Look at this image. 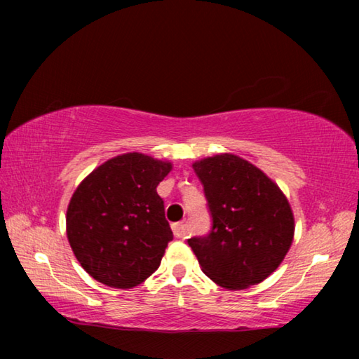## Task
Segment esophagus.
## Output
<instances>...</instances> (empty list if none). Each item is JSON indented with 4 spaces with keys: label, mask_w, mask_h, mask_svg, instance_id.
I'll use <instances>...</instances> for the list:
<instances>
[{
    "label": "esophagus",
    "mask_w": 359,
    "mask_h": 359,
    "mask_svg": "<svg viewBox=\"0 0 359 359\" xmlns=\"http://www.w3.org/2000/svg\"><path fill=\"white\" fill-rule=\"evenodd\" d=\"M172 233L177 236V238H184V236H187V226L184 222H177V223H172Z\"/></svg>",
    "instance_id": "esophagus-1"
}]
</instances>
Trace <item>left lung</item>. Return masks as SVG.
Wrapping results in <instances>:
<instances>
[{"label": "left lung", "instance_id": "8db88e82", "mask_svg": "<svg viewBox=\"0 0 359 359\" xmlns=\"http://www.w3.org/2000/svg\"><path fill=\"white\" fill-rule=\"evenodd\" d=\"M208 199L209 234L188 239L203 272L228 290L263 282L294 234L290 204L274 182L242 158L223 154L193 165Z\"/></svg>", "mask_w": 359, "mask_h": 359}]
</instances>
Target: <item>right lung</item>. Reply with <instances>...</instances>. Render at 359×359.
Masks as SVG:
<instances>
[{
  "label": "right lung",
  "mask_w": 359,
  "mask_h": 359,
  "mask_svg": "<svg viewBox=\"0 0 359 359\" xmlns=\"http://www.w3.org/2000/svg\"><path fill=\"white\" fill-rule=\"evenodd\" d=\"M171 169V163L125 154L77 187L66 212V233L77 261L95 280L133 288L158 269L172 231L156 187Z\"/></svg>",
  "instance_id": "add662e5"
}]
</instances>
